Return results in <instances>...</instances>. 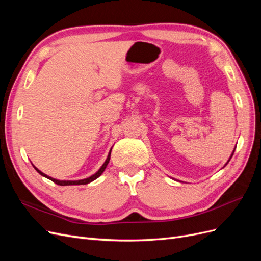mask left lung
I'll return each instance as SVG.
<instances>
[{
    "label": "left lung",
    "instance_id": "8db88e82",
    "mask_svg": "<svg viewBox=\"0 0 261 261\" xmlns=\"http://www.w3.org/2000/svg\"><path fill=\"white\" fill-rule=\"evenodd\" d=\"M233 153H234V151H233ZM233 153H232V155H233ZM232 155H231V158H232ZM231 158H230V159H228V161H230V160H231ZM228 161H227V162H226V164H227V163H228Z\"/></svg>",
    "mask_w": 261,
    "mask_h": 261
}]
</instances>
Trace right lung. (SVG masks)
<instances>
[{"instance_id": "1", "label": "right lung", "mask_w": 261, "mask_h": 261, "mask_svg": "<svg viewBox=\"0 0 261 261\" xmlns=\"http://www.w3.org/2000/svg\"><path fill=\"white\" fill-rule=\"evenodd\" d=\"M111 150H112V149H111ZM110 155H111V151L109 152L106 162H105L103 164H102V167L100 168V170L96 173V174L91 175V176H90V177H88V178H84V179H80V180H59V179H55V178H52V177H50V176H48V175H45L44 173H42L41 171H39L36 167H34V168L36 169V171L39 173V174H41L42 176H44V177H46V178L51 179V180L53 181V183L58 184V185H61V186H66V185H86V184L90 183V181L94 180L96 178H98V177L102 174V173H103V171L106 170L107 165H108V163H109V161H110Z\"/></svg>"}]
</instances>
